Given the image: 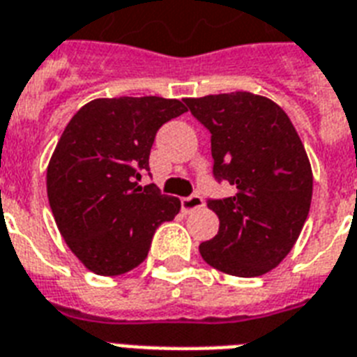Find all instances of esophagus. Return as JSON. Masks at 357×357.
Wrapping results in <instances>:
<instances>
[{
  "instance_id": "34e87169",
  "label": "esophagus",
  "mask_w": 357,
  "mask_h": 357,
  "mask_svg": "<svg viewBox=\"0 0 357 357\" xmlns=\"http://www.w3.org/2000/svg\"><path fill=\"white\" fill-rule=\"evenodd\" d=\"M204 200L202 197H198V195H192L189 198H181V209H183V213H190V211H195V209L202 208Z\"/></svg>"
}]
</instances>
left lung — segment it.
<instances>
[{"label": "left lung", "mask_w": 357, "mask_h": 357, "mask_svg": "<svg viewBox=\"0 0 357 357\" xmlns=\"http://www.w3.org/2000/svg\"><path fill=\"white\" fill-rule=\"evenodd\" d=\"M211 132L213 176L232 197L209 200L219 232L200 243L211 268L258 277L287 258L305 225L312 170L303 142L281 106L249 91L185 99Z\"/></svg>", "instance_id": "left-lung-1"}]
</instances>
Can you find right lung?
I'll return each mask as SVG.
<instances>
[{
	"mask_svg": "<svg viewBox=\"0 0 357 357\" xmlns=\"http://www.w3.org/2000/svg\"><path fill=\"white\" fill-rule=\"evenodd\" d=\"M183 112L178 99H95L65 127L46 192L59 234L89 271L114 277L140 266L157 227L179 213V198L140 179L159 127Z\"/></svg>",
	"mask_w": 357,
	"mask_h": 357,
	"instance_id": "obj_1",
	"label": "right lung"
}]
</instances>
